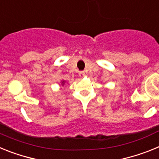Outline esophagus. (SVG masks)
I'll return each mask as SVG.
<instances>
[{
	"instance_id": "1",
	"label": "esophagus",
	"mask_w": 159,
	"mask_h": 159,
	"mask_svg": "<svg viewBox=\"0 0 159 159\" xmlns=\"http://www.w3.org/2000/svg\"><path fill=\"white\" fill-rule=\"evenodd\" d=\"M79 75H80V76L81 78H83V77L85 76V72H84V71H80Z\"/></svg>"
}]
</instances>
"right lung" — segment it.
Segmentation results:
<instances>
[{
    "instance_id": "obj_1",
    "label": "right lung",
    "mask_w": 159,
    "mask_h": 159,
    "mask_svg": "<svg viewBox=\"0 0 159 159\" xmlns=\"http://www.w3.org/2000/svg\"><path fill=\"white\" fill-rule=\"evenodd\" d=\"M65 83H66L65 80H61L60 81V85H61V86H64V84H65Z\"/></svg>"
}]
</instances>
